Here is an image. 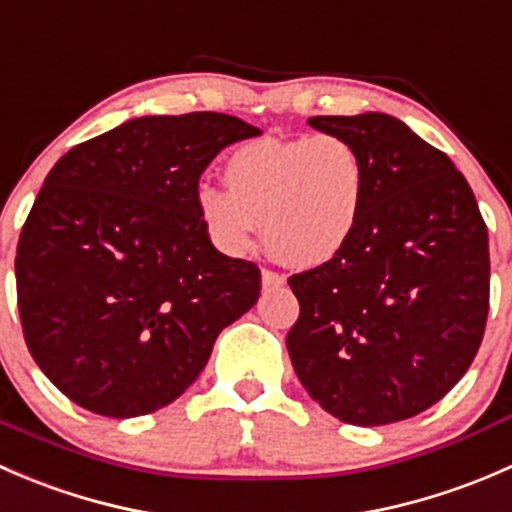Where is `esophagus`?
Returning a JSON list of instances; mask_svg holds the SVG:
<instances>
[{
	"label": "esophagus",
	"mask_w": 512,
	"mask_h": 512,
	"mask_svg": "<svg viewBox=\"0 0 512 512\" xmlns=\"http://www.w3.org/2000/svg\"><path fill=\"white\" fill-rule=\"evenodd\" d=\"M287 282L285 275H280V272H272V270H262V287H282Z\"/></svg>",
	"instance_id": "34e87169"
}]
</instances>
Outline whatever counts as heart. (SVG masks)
Instances as JSON below:
<instances>
[{"instance_id": "obj_1", "label": "heart", "mask_w": 512, "mask_h": 512, "mask_svg": "<svg viewBox=\"0 0 512 512\" xmlns=\"http://www.w3.org/2000/svg\"><path fill=\"white\" fill-rule=\"evenodd\" d=\"M225 183L195 193L200 223L225 255L265 247L282 265L312 270L332 262L352 240L366 195V168L342 136L260 138L225 160Z\"/></svg>"}]
</instances>
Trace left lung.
<instances>
[{
    "mask_svg": "<svg viewBox=\"0 0 512 512\" xmlns=\"http://www.w3.org/2000/svg\"><path fill=\"white\" fill-rule=\"evenodd\" d=\"M366 168L349 245L289 277L299 319L287 352L307 394L354 426H384L441 401L476 359L490 255L471 185L446 153L389 113L314 116Z\"/></svg>",
    "mask_w": 512,
    "mask_h": 512,
    "instance_id": "obj_1",
    "label": "left lung"
}]
</instances>
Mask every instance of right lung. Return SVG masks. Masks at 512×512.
<instances>
[{
  "mask_svg": "<svg viewBox=\"0 0 512 512\" xmlns=\"http://www.w3.org/2000/svg\"><path fill=\"white\" fill-rule=\"evenodd\" d=\"M255 136L227 113L141 116L49 170L19 235L17 304L34 361L81 409L173 404L255 307L257 265L215 250L195 208L210 160Z\"/></svg>",
  "mask_w": 512,
  "mask_h": 512,
  "instance_id": "add662e5",
  "label": "right lung"
}]
</instances>
